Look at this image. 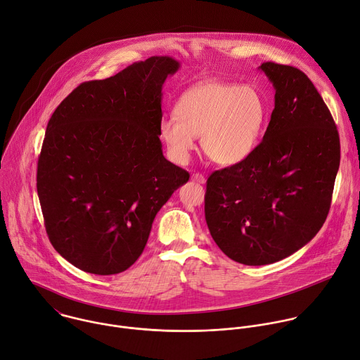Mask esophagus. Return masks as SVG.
<instances>
[{
  "label": "esophagus",
  "mask_w": 360,
  "mask_h": 360,
  "mask_svg": "<svg viewBox=\"0 0 360 360\" xmlns=\"http://www.w3.org/2000/svg\"><path fill=\"white\" fill-rule=\"evenodd\" d=\"M192 181L196 182V184H205V182H206L205 176H203L202 174H199V172H196V174L192 175Z\"/></svg>",
  "instance_id": "esophagus-1"
}]
</instances>
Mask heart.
Here are the masks:
<instances>
[{
	"label": "heart",
	"mask_w": 360,
	"mask_h": 360,
	"mask_svg": "<svg viewBox=\"0 0 360 360\" xmlns=\"http://www.w3.org/2000/svg\"><path fill=\"white\" fill-rule=\"evenodd\" d=\"M266 117L264 97L255 86L207 80L178 98L174 117L160 124V136L178 164L188 162L195 137H200L205 155L216 164L234 165L257 148Z\"/></svg>",
	"instance_id": "obj_1"
}]
</instances>
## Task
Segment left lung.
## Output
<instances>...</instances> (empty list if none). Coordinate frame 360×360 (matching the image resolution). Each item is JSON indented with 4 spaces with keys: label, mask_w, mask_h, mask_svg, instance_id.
Returning <instances> with one entry per match:
<instances>
[{
    "label": "left lung",
    "mask_w": 360,
    "mask_h": 360,
    "mask_svg": "<svg viewBox=\"0 0 360 360\" xmlns=\"http://www.w3.org/2000/svg\"><path fill=\"white\" fill-rule=\"evenodd\" d=\"M276 89L263 141L206 182L205 217L219 249L246 266L280 262L322 227L339 169V134L321 94L297 68L264 62Z\"/></svg>",
    "instance_id": "8db88e82"
}]
</instances>
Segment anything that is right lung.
Returning <instances> with one entry per match:
<instances>
[{"mask_svg":"<svg viewBox=\"0 0 360 360\" xmlns=\"http://www.w3.org/2000/svg\"><path fill=\"white\" fill-rule=\"evenodd\" d=\"M169 56L136 62L77 86L53 111L38 160L37 189L49 240L75 267L126 271L153 221L189 174L162 154V84Z\"/></svg>","mask_w":360,"mask_h":360,"instance_id":"1","label":"right lung"}]
</instances>
